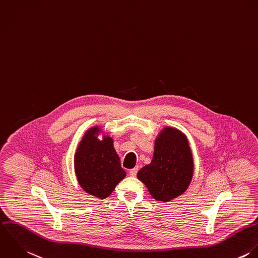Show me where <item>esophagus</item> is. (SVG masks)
Listing matches in <instances>:
<instances>
[{
  "instance_id": "obj_1",
  "label": "esophagus",
  "mask_w": 258,
  "mask_h": 258,
  "mask_svg": "<svg viewBox=\"0 0 258 258\" xmlns=\"http://www.w3.org/2000/svg\"><path fill=\"white\" fill-rule=\"evenodd\" d=\"M137 172H138V167H135V168H133V169H131V170H130L129 174H130V176L135 177V176L137 175Z\"/></svg>"
}]
</instances>
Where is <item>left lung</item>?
Returning <instances> with one entry per match:
<instances>
[{"instance_id":"obj_1","label":"left lung","mask_w":258,"mask_h":258,"mask_svg":"<svg viewBox=\"0 0 258 258\" xmlns=\"http://www.w3.org/2000/svg\"><path fill=\"white\" fill-rule=\"evenodd\" d=\"M193 175V158L186 136L166 127L155 140L150 164L141 168L137 177L151 196L158 201H170L189 186Z\"/></svg>"}]
</instances>
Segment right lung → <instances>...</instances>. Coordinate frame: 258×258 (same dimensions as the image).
I'll return each mask as SVG.
<instances>
[{"mask_svg": "<svg viewBox=\"0 0 258 258\" xmlns=\"http://www.w3.org/2000/svg\"><path fill=\"white\" fill-rule=\"evenodd\" d=\"M100 131L99 127H93L85 133L75 155V172L87 193L104 199L125 178L126 172L121 167L113 139L104 136L99 140L97 135Z\"/></svg>", "mask_w": 258, "mask_h": 258, "instance_id": "obj_1", "label": "right lung"}]
</instances>
